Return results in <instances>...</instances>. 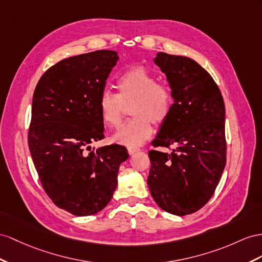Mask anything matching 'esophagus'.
Listing matches in <instances>:
<instances>
[{
	"label": "esophagus",
	"mask_w": 262,
	"mask_h": 262,
	"mask_svg": "<svg viewBox=\"0 0 262 262\" xmlns=\"http://www.w3.org/2000/svg\"><path fill=\"white\" fill-rule=\"evenodd\" d=\"M127 150H128V154H129V155H133V154H135V152L139 151V148H138V147L128 146V147H127Z\"/></svg>",
	"instance_id": "34e87169"
}]
</instances>
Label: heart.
<instances>
[{"mask_svg": "<svg viewBox=\"0 0 262 262\" xmlns=\"http://www.w3.org/2000/svg\"><path fill=\"white\" fill-rule=\"evenodd\" d=\"M117 94L108 90L102 92L98 99V111L107 127H117L126 111L130 107L134 117L119 127L114 134V142L138 146L148 139L152 133L151 123L160 125L169 117L173 97L168 86L158 83V78L143 67H135L123 73L116 82Z\"/></svg>", "mask_w": 262, "mask_h": 262, "instance_id": "heart-1", "label": "heart"}]
</instances>
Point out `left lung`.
<instances>
[{
  "label": "left lung",
  "instance_id": "1",
  "mask_svg": "<svg viewBox=\"0 0 262 262\" xmlns=\"http://www.w3.org/2000/svg\"><path fill=\"white\" fill-rule=\"evenodd\" d=\"M154 63L168 80L173 106L152 144L175 148L148 151L147 184L163 210L186 216L209 201L225 169L224 98L210 74L192 58L159 52Z\"/></svg>",
  "mask_w": 262,
  "mask_h": 262
}]
</instances>
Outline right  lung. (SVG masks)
Returning <instances> with one entry per match:
<instances>
[{
  "instance_id": "1",
  "label": "right lung",
  "mask_w": 262,
  "mask_h": 262,
  "mask_svg": "<svg viewBox=\"0 0 262 262\" xmlns=\"http://www.w3.org/2000/svg\"><path fill=\"white\" fill-rule=\"evenodd\" d=\"M118 58L115 51L100 50L62 59L43 74L33 95V163L53 203L75 216L104 209L129 157L120 145L91 147L104 138L98 99Z\"/></svg>"
}]
</instances>
